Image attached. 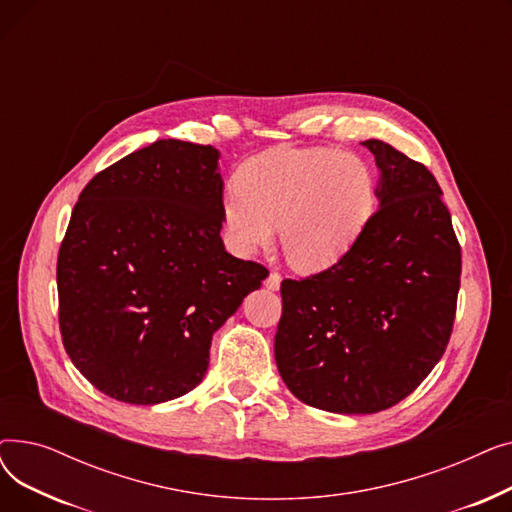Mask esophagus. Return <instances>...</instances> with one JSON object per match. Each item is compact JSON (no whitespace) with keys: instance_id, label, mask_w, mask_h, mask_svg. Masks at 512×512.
I'll return each mask as SVG.
<instances>
[{"instance_id":"esophagus-1","label":"esophagus","mask_w":512,"mask_h":512,"mask_svg":"<svg viewBox=\"0 0 512 512\" xmlns=\"http://www.w3.org/2000/svg\"><path fill=\"white\" fill-rule=\"evenodd\" d=\"M280 282H282V276L278 274V272H272L270 276L265 278V288H270V290H278L280 288Z\"/></svg>"}]
</instances>
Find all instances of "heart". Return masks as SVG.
<instances>
[{
	"mask_svg": "<svg viewBox=\"0 0 512 512\" xmlns=\"http://www.w3.org/2000/svg\"><path fill=\"white\" fill-rule=\"evenodd\" d=\"M375 182L359 155L278 147L251 157L222 201L228 242L238 253L280 245L294 270H328L371 218Z\"/></svg>",
	"mask_w": 512,
	"mask_h": 512,
	"instance_id": "b5f03b06",
	"label": "heart"
}]
</instances>
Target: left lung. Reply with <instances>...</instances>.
Masks as SVG:
<instances>
[{"label": "left lung", "instance_id": "1", "mask_svg": "<svg viewBox=\"0 0 512 512\" xmlns=\"http://www.w3.org/2000/svg\"><path fill=\"white\" fill-rule=\"evenodd\" d=\"M382 172L380 209L328 270L286 278L274 351L288 390L344 415L407 398L442 359L461 286V245L434 174L363 143Z\"/></svg>", "mask_w": 512, "mask_h": 512}]
</instances>
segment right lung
<instances>
[{"label":"right lung","instance_id":"obj_1","mask_svg":"<svg viewBox=\"0 0 512 512\" xmlns=\"http://www.w3.org/2000/svg\"><path fill=\"white\" fill-rule=\"evenodd\" d=\"M220 153L155 141L80 193L58 253L60 332L103 394L157 405L193 390L211 336L270 274L220 236Z\"/></svg>","mask_w":512,"mask_h":512}]
</instances>
